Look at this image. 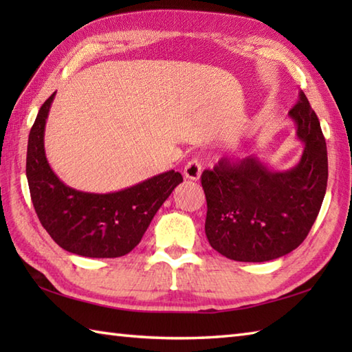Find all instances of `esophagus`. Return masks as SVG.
Masks as SVG:
<instances>
[{"instance_id": "obj_1", "label": "esophagus", "mask_w": 352, "mask_h": 352, "mask_svg": "<svg viewBox=\"0 0 352 352\" xmlns=\"http://www.w3.org/2000/svg\"><path fill=\"white\" fill-rule=\"evenodd\" d=\"M201 170H203V164H201V162L198 159H192L188 162V164H186L183 172H184V177L188 178V180L197 182L201 177Z\"/></svg>"}]
</instances>
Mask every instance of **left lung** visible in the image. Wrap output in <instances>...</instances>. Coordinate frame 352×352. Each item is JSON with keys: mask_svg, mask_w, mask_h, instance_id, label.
Masks as SVG:
<instances>
[{"mask_svg": "<svg viewBox=\"0 0 352 352\" xmlns=\"http://www.w3.org/2000/svg\"><path fill=\"white\" fill-rule=\"evenodd\" d=\"M289 116L304 144L294 168L272 170L250 155L241 162L222 159L201 175L206 236L230 260L260 263L286 256L304 242L318 218L328 180L325 138L304 92Z\"/></svg>", "mask_w": 352, "mask_h": 352, "instance_id": "left-lung-1", "label": "left lung"}]
</instances>
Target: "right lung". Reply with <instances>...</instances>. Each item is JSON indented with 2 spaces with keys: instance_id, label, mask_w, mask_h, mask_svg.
Returning <instances> with one entry per match:
<instances>
[{
  "instance_id": "right-lung-1",
  "label": "right lung",
  "mask_w": 352,
  "mask_h": 352,
  "mask_svg": "<svg viewBox=\"0 0 352 352\" xmlns=\"http://www.w3.org/2000/svg\"><path fill=\"white\" fill-rule=\"evenodd\" d=\"M56 92L42 104L30 130L27 180L37 218L58 246L92 258H115L136 246L154 214L178 184L170 169L118 192L91 193L66 186L45 155V124Z\"/></svg>"
}]
</instances>
